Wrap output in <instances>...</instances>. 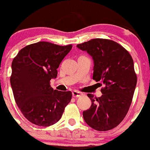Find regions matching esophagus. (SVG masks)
<instances>
[{
	"mask_svg": "<svg viewBox=\"0 0 150 150\" xmlns=\"http://www.w3.org/2000/svg\"><path fill=\"white\" fill-rule=\"evenodd\" d=\"M81 95V92H78V91L77 90H74L73 92H72V96H73V97H80Z\"/></svg>",
	"mask_w": 150,
	"mask_h": 150,
	"instance_id": "obj_1",
	"label": "esophagus"
}]
</instances>
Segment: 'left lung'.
I'll list each match as a JSON object with an SVG mask.
<instances>
[{
	"label": "left lung",
	"instance_id": "8db88e82",
	"mask_svg": "<svg viewBox=\"0 0 150 150\" xmlns=\"http://www.w3.org/2000/svg\"><path fill=\"white\" fill-rule=\"evenodd\" d=\"M77 47L92 56V78L104 84L100 97L87 95L92 105L83 112V119L98 131L112 129L124 120L133 98L137 75L132 56L119 43L108 39H92Z\"/></svg>",
	"mask_w": 150,
	"mask_h": 150
}]
</instances>
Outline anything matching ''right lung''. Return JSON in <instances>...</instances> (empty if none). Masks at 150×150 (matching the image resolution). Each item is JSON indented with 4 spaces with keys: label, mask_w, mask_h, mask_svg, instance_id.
Instances as JSON below:
<instances>
[{
    "label": "right lung",
    "mask_w": 150,
    "mask_h": 150,
    "mask_svg": "<svg viewBox=\"0 0 150 150\" xmlns=\"http://www.w3.org/2000/svg\"><path fill=\"white\" fill-rule=\"evenodd\" d=\"M72 47L40 41L21 49L14 58L11 86L18 108L31 123L53 125L70 102L72 92L54 90L50 80L56 78L57 69Z\"/></svg>",
    "instance_id": "obj_1"
}]
</instances>
